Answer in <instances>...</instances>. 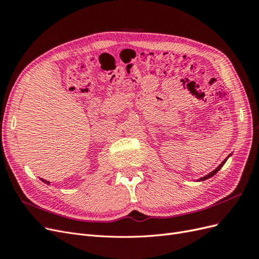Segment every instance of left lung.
<instances>
[{
	"mask_svg": "<svg viewBox=\"0 0 259 259\" xmlns=\"http://www.w3.org/2000/svg\"><path fill=\"white\" fill-rule=\"evenodd\" d=\"M228 158H229V156H228ZM228 158H227V159H228ZM227 159H225V161H223L222 162V164H221V165H219L216 169H214L213 171H211V173H209V174H207L206 176H204V177H202V178H200V180H205V179H207V178H210L211 176H214L216 173H217V171L219 170V169H221L222 167H223V165H224V164L226 163V161H227Z\"/></svg>",
	"mask_w": 259,
	"mask_h": 259,
	"instance_id": "obj_1",
	"label": "left lung"
}]
</instances>
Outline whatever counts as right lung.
<instances>
[{
	"label": "right lung",
	"mask_w": 259,
	"mask_h": 259,
	"mask_svg": "<svg viewBox=\"0 0 259 259\" xmlns=\"http://www.w3.org/2000/svg\"><path fill=\"white\" fill-rule=\"evenodd\" d=\"M41 180H42V182H44L45 184H48V185H50V182H48V180H44V179H42V178H41Z\"/></svg>",
	"instance_id": "obj_1"
}]
</instances>
